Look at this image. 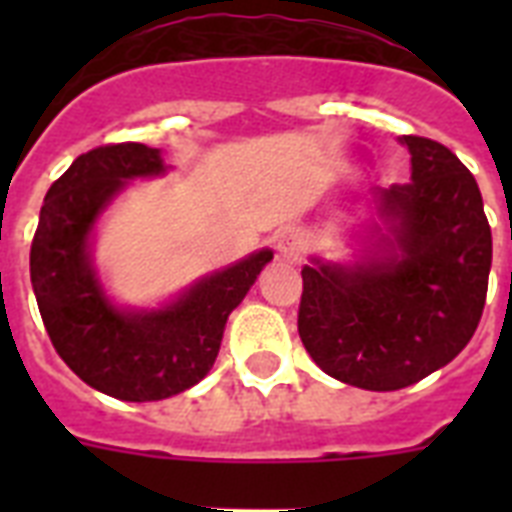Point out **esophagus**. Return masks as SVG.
I'll use <instances>...</instances> for the list:
<instances>
[{
	"label": "esophagus",
	"mask_w": 512,
	"mask_h": 512,
	"mask_svg": "<svg viewBox=\"0 0 512 512\" xmlns=\"http://www.w3.org/2000/svg\"><path fill=\"white\" fill-rule=\"evenodd\" d=\"M276 252H279L281 260L297 263L303 257V236L297 231H281L276 236Z\"/></svg>",
	"instance_id": "esophagus-1"
}]
</instances>
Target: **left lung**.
Wrapping results in <instances>:
<instances>
[{"label": "left lung", "mask_w": 512, "mask_h": 512, "mask_svg": "<svg viewBox=\"0 0 512 512\" xmlns=\"http://www.w3.org/2000/svg\"><path fill=\"white\" fill-rule=\"evenodd\" d=\"M398 140L412 180L374 188L358 255L303 268L300 340L329 377L364 390H401L449 364L481 321L492 268L476 177L436 140Z\"/></svg>", "instance_id": "8db88e82"}]
</instances>
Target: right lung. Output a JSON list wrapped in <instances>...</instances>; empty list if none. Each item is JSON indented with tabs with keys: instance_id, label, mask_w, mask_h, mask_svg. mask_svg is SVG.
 Listing matches in <instances>:
<instances>
[{
	"instance_id": "right-lung-1",
	"label": "right lung",
	"mask_w": 512,
	"mask_h": 512,
	"mask_svg": "<svg viewBox=\"0 0 512 512\" xmlns=\"http://www.w3.org/2000/svg\"><path fill=\"white\" fill-rule=\"evenodd\" d=\"M167 170L162 151L143 143L92 148L50 185L31 244V287L58 356L119 401H162L204 380L225 321L273 260L257 249L156 308L111 300L92 260L98 220L132 180Z\"/></svg>"
}]
</instances>
